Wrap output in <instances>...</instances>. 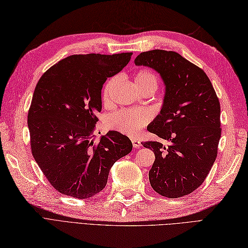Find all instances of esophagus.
Instances as JSON below:
<instances>
[{
    "label": "esophagus",
    "instance_id": "obj_1",
    "mask_svg": "<svg viewBox=\"0 0 248 248\" xmlns=\"http://www.w3.org/2000/svg\"><path fill=\"white\" fill-rule=\"evenodd\" d=\"M132 143H133V147L135 149H139L141 147V142L140 140H138V139H132Z\"/></svg>",
    "mask_w": 248,
    "mask_h": 248
}]
</instances>
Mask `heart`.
I'll list each match as a JSON object with an SVG mask.
<instances>
[{
  "label": "heart",
  "instance_id": "1",
  "mask_svg": "<svg viewBox=\"0 0 248 248\" xmlns=\"http://www.w3.org/2000/svg\"><path fill=\"white\" fill-rule=\"evenodd\" d=\"M117 80V78H112L107 81L103 91V100L108 104L111 99L112 88ZM134 84L139 92L144 89L156 90L158 78L156 74L150 69L138 70L134 76ZM151 120V114L143 110H118L109 114L105 119V125L109 130L117 131L124 135L135 137L147 125Z\"/></svg>",
  "mask_w": 248,
  "mask_h": 248
}]
</instances>
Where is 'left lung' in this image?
<instances>
[{"label":"left lung","mask_w":248,"mask_h":248,"mask_svg":"<svg viewBox=\"0 0 248 248\" xmlns=\"http://www.w3.org/2000/svg\"><path fill=\"white\" fill-rule=\"evenodd\" d=\"M135 63L155 69L166 85L160 114L148 131L170 143H141L155 154L151 186L163 197L180 198L202 185L218 155L219 98L205 72L179 53L151 50Z\"/></svg>","instance_id":"1"}]
</instances>
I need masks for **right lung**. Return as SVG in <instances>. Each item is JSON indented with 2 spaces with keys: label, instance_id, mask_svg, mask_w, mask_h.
<instances>
[{
  "label": "right lung",
  "instance_id": "1",
  "mask_svg": "<svg viewBox=\"0 0 248 248\" xmlns=\"http://www.w3.org/2000/svg\"><path fill=\"white\" fill-rule=\"evenodd\" d=\"M132 52L75 54L49 68L37 81L28 111L30 145L36 163L56 190L86 199L107 185L110 169L128 155V136L93 135L108 78L128 65Z\"/></svg>",
  "mask_w": 248,
  "mask_h": 248
}]
</instances>
